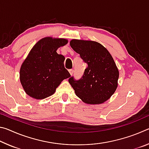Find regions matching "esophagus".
<instances>
[{"label":"esophagus","instance_id":"esophagus-1","mask_svg":"<svg viewBox=\"0 0 149 149\" xmlns=\"http://www.w3.org/2000/svg\"><path fill=\"white\" fill-rule=\"evenodd\" d=\"M69 72H70V75H73V74H74V70H72V69H71V70H69Z\"/></svg>","mask_w":149,"mask_h":149}]
</instances>
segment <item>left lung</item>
I'll return each mask as SVG.
<instances>
[{
  "instance_id": "left-lung-1",
  "label": "left lung",
  "mask_w": 149,
  "mask_h": 149,
  "mask_svg": "<svg viewBox=\"0 0 149 149\" xmlns=\"http://www.w3.org/2000/svg\"><path fill=\"white\" fill-rule=\"evenodd\" d=\"M70 46L88 66L80 79L68 80L75 93L83 102L102 104L114 94L118 87L119 71L110 52L99 42L72 39Z\"/></svg>"
}]
</instances>
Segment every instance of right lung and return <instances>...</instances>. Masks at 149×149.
<instances>
[{"instance_id": "1", "label": "right lung", "mask_w": 149, "mask_h": 149, "mask_svg": "<svg viewBox=\"0 0 149 149\" xmlns=\"http://www.w3.org/2000/svg\"><path fill=\"white\" fill-rule=\"evenodd\" d=\"M67 43V39L47 37L30 50L19 71L20 82L29 97L35 99L50 97L63 80L71 76L64 68V56L56 52Z\"/></svg>"}]
</instances>
